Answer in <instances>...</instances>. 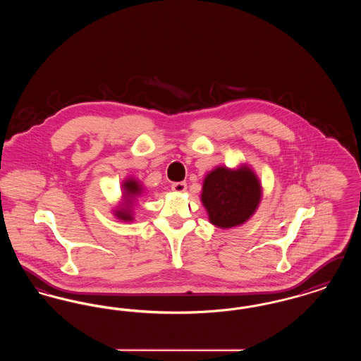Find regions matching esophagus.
<instances>
[{"label":"esophagus","instance_id":"esophagus-1","mask_svg":"<svg viewBox=\"0 0 361 361\" xmlns=\"http://www.w3.org/2000/svg\"><path fill=\"white\" fill-rule=\"evenodd\" d=\"M172 189L174 192H184L187 189V184L184 181L180 183H173Z\"/></svg>","mask_w":361,"mask_h":361}]
</instances>
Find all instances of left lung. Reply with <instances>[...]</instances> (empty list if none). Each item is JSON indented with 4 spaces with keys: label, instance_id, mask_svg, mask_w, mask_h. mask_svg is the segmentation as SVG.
<instances>
[{
    "label": "left lung",
    "instance_id": "obj_1",
    "mask_svg": "<svg viewBox=\"0 0 361 361\" xmlns=\"http://www.w3.org/2000/svg\"><path fill=\"white\" fill-rule=\"evenodd\" d=\"M259 199V183L247 168H218L207 176L203 184L202 202L211 224L218 227L227 228L246 222L256 211Z\"/></svg>",
    "mask_w": 361,
    "mask_h": 361
}]
</instances>
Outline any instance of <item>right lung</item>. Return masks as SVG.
<instances>
[{
    "mask_svg": "<svg viewBox=\"0 0 361 361\" xmlns=\"http://www.w3.org/2000/svg\"><path fill=\"white\" fill-rule=\"evenodd\" d=\"M124 189H126L127 196H133V195H139V193H140V187L137 185V181H134V180L126 181ZM116 215H118L121 219H123V221H131V219H133L131 215H130L127 211H118Z\"/></svg>",
    "mask_w": 361,
    "mask_h": 361,
    "instance_id": "1",
    "label": "right lung"
}]
</instances>
